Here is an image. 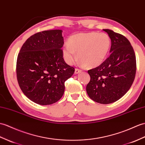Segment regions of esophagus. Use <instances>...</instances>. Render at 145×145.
Wrapping results in <instances>:
<instances>
[{"instance_id": "34e87169", "label": "esophagus", "mask_w": 145, "mask_h": 145, "mask_svg": "<svg viewBox=\"0 0 145 145\" xmlns=\"http://www.w3.org/2000/svg\"><path fill=\"white\" fill-rule=\"evenodd\" d=\"M81 72H82V70L78 69H75V73L76 74L78 73Z\"/></svg>"}]
</instances>
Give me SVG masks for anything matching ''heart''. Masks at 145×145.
<instances>
[{"label": "heart", "instance_id": "1", "mask_svg": "<svg viewBox=\"0 0 145 145\" xmlns=\"http://www.w3.org/2000/svg\"><path fill=\"white\" fill-rule=\"evenodd\" d=\"M110 44V37L105 33H78L70 37L69 44L63 46V57L68 64H72L78 53L81 65L95 68L106 59Z\"/></svg>", "mask_w": 145, "mask_h": 145}]
</instances>
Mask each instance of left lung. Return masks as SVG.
Instances as JSON below:
<instances>
[{
    "instance_id": "left-lung-1",
    "label": "left lung",
    "mask_w": 145,
    "mask_h": 145,
    "mask_svg": "<svg viewBox=\"0 0 145 145\" xmlns=\"http://www.w3.org/2000/svg\"><path fill=\"white\" fill-rule=\"evenodd\" d=\"M103 31L111 40L110 55L99 66L89 70L86 92L94 101L107 104L117 101L129 90L135 77L134 50L125 36L109 29Z\"/></svg>"
}]
</instances>
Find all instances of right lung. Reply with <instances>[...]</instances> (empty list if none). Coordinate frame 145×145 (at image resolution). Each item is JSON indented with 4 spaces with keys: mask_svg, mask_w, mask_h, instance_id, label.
<instances>
[{
    "mask_svg": "<svg viewBox=\"0 0 145 145\" xmlns=\"http://www.w3.org/2000/svg\"><path fill=\"white\" fill-rule=\"evenodd\" d=\"M62 31L48 30L30 36L16 60V77L24 95L40 105L55 103L62 97L65 82L75 69L63 58Z\"/></svg>",
    "mask_w": 145,
    "mask_h": 145,
    "instance_id": "add662e5",
    "label": "right lung"
}]
</instances>
